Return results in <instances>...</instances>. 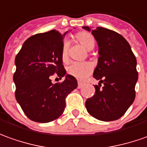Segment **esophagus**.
<instances>
[{
	"instance_id": "1",
	"label": "esophagus",
	"mask_w": 147,
	"mask_h": 147,
	"mask_svg": "<svg viewBox=\"0 0 147 147\" xmlns=\"http://www.w3.org/2000/svg\"><path fill=\"white\" fill-rule=\"evenodd\" d=\"M84 87V84L80 83V82H78V88H82Z\"/></svg>"
}]
</instances>
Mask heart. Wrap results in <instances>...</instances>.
Instances as JSON below:
<instances>
[{"label":"heart","instance_id":"obj_1","mask_svg":"<svg viewBox=\"0 0 147 147\" xmlns=\"http://www.w3.org/2000/svg\"><path fill=\"white\" fill-rule=\"evenodd\" d=\"M76 39L87 50H91L95 46V39L93 36L87 32H80L76 35ZM68 48L69 43L64 41L61 50V59L63 63L68 60ZM93 71V65L90 62H73L67 67V71L68 75L75 77L77 80H84L89 76Z\"/></svg>","mask_w":147,"mask_h":147}]
</instances>
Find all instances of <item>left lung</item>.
<instances>
[{
    "mask_svg": "<svg viewBox=\"0 0 147 147\" xmlns=\"http://www.w3.org/2000/svg\"><path fill=\"white\" fill-rule=\"evenodd\" d=\"M83 28L91 31L88 26ZM91 34L98 45L99 58L93 76L99 83L95 85V95L87 99L85 105L95 119L114 121L123 116L134 102L137 61L129 43L116 32L97 27Z\"/></svg>",
    "mask_w": 147,
    "mask_h": 147,
    "instance_id": "1",
    "label": "left lung"
}]
</instances>
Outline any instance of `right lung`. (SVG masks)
I'll return each instance as SVG.
<instances>
[{
  "label": "right lung",
  "instance_id": "add662e5",
  "mask_svg": "<svg viewBox=\"0 0 147 147\" xmlns=\"http://www.w3.org/2000/svg\"><path fill=\"white\" fill-rule=\"evenodd\" d=\"M65 34L53 29L33 35L15 58V96L32 121L45 123L58 119L65 108L66 97L77 88L76 78L65 75L61 59ZM54 74L60 78L66 75V79L53 84L50 76Z\"/></svg>",
  "mask_w": 147,
  "mask_h": 147
}]
</instances>
